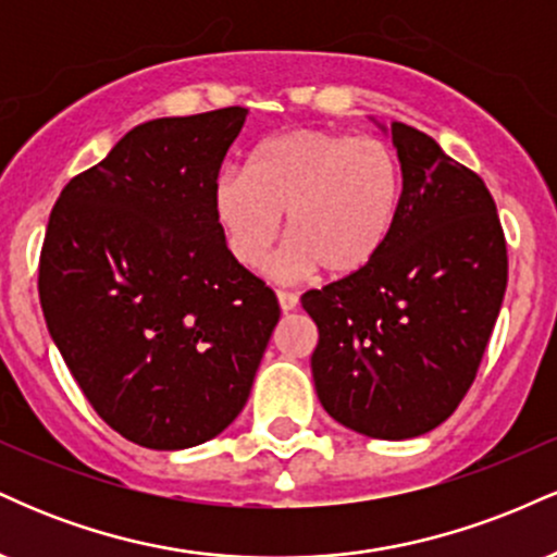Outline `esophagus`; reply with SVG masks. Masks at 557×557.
<instances>
[{
  "label": "esophagus",
  "instance_id": "esophagus-1",
  "mask_svg": "<svg viewBox=\"0 0 557 557\" xmlns=\"http://www.w3.org/2000/svg\"><path fill=\"white\" fill-rule=\"evenodd\" d=\"M277 300H280V309L283 311H293L298 306V296L290 290H277Z\"/></svg>",
  "mask_w": 557,
  "mask_h": 557
}]
</instances>
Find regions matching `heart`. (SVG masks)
<instances>
[{"label": "heart", "instance_id": "1", "mask_svg": "<svg viewBox=\"0 0 557 557\" xmlns=\"http://www.w3.org/2000/svg\"><path fill=\"white\" fill-rule=\"evenodd\" d=\"M406 168L387 140L298 127L257 146L248 172L222 170L214 220L243 270L270 257L285 214L280 270L343 280L372 264L398 222Z\"/></svg>", "mask_w": 557, "mask_h": 557}]
</instances>
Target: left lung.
Here are the masks:
<instances>
[{
	"label": "left lung",
	"mask_w": 557,
	"mask_h": 557,
	"mask_svg": "<svg viewBox=\"0 0 557 557\" xmlns=\"http://www.w3.org/2000/svg\"><path fill=\"white\" fill-rule=\"evenodd\" d=\"M406 196L359 274L304 293L324 411L376 440H408L450 417L474 382L508 283V248L487 185L411 125L393 123Z\"/></svg>",
	"instance_id": "obj_1"
}]
</instances>
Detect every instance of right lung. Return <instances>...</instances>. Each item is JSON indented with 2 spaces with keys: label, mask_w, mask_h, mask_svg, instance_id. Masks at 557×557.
<instances>
[{
  "label": "right lung",
  "mask_w": 557,
  "mask_h": 557,
  "mask_svg": "<svg viewBox=\"0 0 557 557\" xmlns=\"http://www.w3.org/2000/svg\"><path fill=\"white\" fill-rule=\"evenodd\" d=\"M246 114L133 127L49 216L38 261L49 335L94 411L151 450L201 445L238 417L280 319L212 209Z\"/></svg>",
  "instance_id": "1"
}]
</instances>
